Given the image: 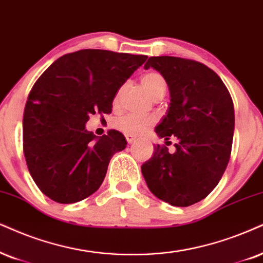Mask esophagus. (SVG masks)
<instances>
[{
  "label": "esophagus",
  "instance_id": "1",
  "mask_svg": "<svg viewBox=\"0 0 263 263\" xmlns=\"http://www.w3.org/2000/svg\"><path fill=\"white\" fill-rule=\"evenodd\" d=\"M125 137H126V141H127V143H129V144L136 141V137L134 135H125Z\"/></svg>",
  "mask_w": 263,
  "mask_h": 263
}]
</instances>
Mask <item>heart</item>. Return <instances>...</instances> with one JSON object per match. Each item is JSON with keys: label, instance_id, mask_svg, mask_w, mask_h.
I'll use <instances>...</instances> for the list:
<instances>
[{"label": "heart", "instance_id": "1", "mask_svg": "<svg viewBox=\"0 0 263 263\" xmlns=\"http://www.w3.org/2000/svg\"><path fill=\"white\" fill-rule=\"evenodd\" d=\"M141 84L154 99L156 97H160V96L162 97L165 95L166 88H167V84H166L164 76L158 71L144 72L141 78ZM122 89H124V87H120L115 93V104H118L119 101H120ZM153 124H154V119L153 118L139 116L136 114H126L114 120V127L126 135H141L148 127H151Z\"/></svg>", "mask_w": 263, "mask_h": 263}]
</instances>
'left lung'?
<instances>
[{"mask_svg": "<svg viewBox=\"0 0 263 263\" xmlns=\"http://www.w3.org/2000/svg\"><path fill=\"white\" fill-rule=\"evenodd\" d=\"M167 82L171 103L155 132L168 141L177 138L175 153L155 145L142 165L148 188L156 198L174 206H191L208 197L218 184L231 158L234 105L220 76L192 59L151 57Z\"/></svg>", "mask_w": 263, "mask_h": 263, "instance_id": "1", "label": "left lung"}]
</instances>
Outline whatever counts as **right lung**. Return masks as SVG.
Wrapping results in <instances>:
<instances>
[{
  "label": "right lung",
  "mask_w": 263,
  "mask_h": 263,
  "mask_svg": "<svg viewBox=\"0 0 263 263\" xmlns=\"http://www.w3.org/2000/svg\"><path fill=\"white\" fill-rule=\"evenodd\" d=\"M147 58L81 49L58 58L32 86L23 149L32 179L53 201L84 200L101 187L112 154L127 142L115 129L97 138L85 125L96 112H111L116 91Z\"/></svg>",
  "instance_id": "add662e5"
}]
</instances>
